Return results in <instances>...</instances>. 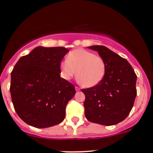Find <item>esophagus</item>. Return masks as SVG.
<instances>
[{
    "label": "esophagus",
    "instance_id": "34e87169",
    "mask_svg": "<svg viewBox=\"0 0 153 153\" xmlns=\"http://www.w3.org/2000/svg\"><path fill=\"white\" fill-rule=\"evenodd\" d=\"M80 89H80V88L78 87V86H75V90H76V91H80Z\"/></svg>",
    "mask_w": 153,
    "mask_h": 153
}]
</instances>
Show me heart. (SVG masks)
Here are the masks:
<instances>
[{"mask_svg":"<svg viewBox=\"0 0 153 153\" xmlns=\"http://www.w3.org/2000/svg\"><path fill=\"white\" fill-rule=\"evenodd\" d=\"M61 75L69 80L76 75L80 84L85 87L98 85L104 79L106 64L101 56L83 49H77L68 54L67 61L60 64Z\"/></svg>","mask_w":153,"mask_h":153,"instance_id":"heart-1","label":"heart"}]
</instances>
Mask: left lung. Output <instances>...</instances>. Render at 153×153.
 <instances>
[{
	"label": "left lung",
	"instance_id": "obj_1",
	"mask_svg": "<svg viewBox=\"0 0 153 153\" xmlns=\"http://www.w3.org/2000/svg\"><path fill=\"white\" fill-rule=\"evenodd\" d=\"M97 51L106 64L104 78L98 85L83 89L85 116L92 123L111 126L129 115L137 95V75L125 58L104 46L88 47Z\"/></svg>",
	"mask_w": 153,
	"mask_h": 153
}]
</instances>
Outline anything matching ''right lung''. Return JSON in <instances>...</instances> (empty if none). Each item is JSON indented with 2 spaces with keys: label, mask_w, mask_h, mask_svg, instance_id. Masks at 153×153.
Masks as SVG:
<instances>
[{
  "label": "right lung",
  "mask_w": 153,
  "mask_h": 153,
  "mask_svg": "<svg viewBox=\"0 0 153 153\" xmlns=\"http://www.w3.org/2000/svg\"><path fill=\"white\" fill-rule=\"evenodd\" d=\"M69 52L64 47H38L21 57L11 72L10 93L15 112L37 128L64 121L75 86L61 78L60 64Z\"/></svg>",
  "instance_id": "1"
}]
</instances>
